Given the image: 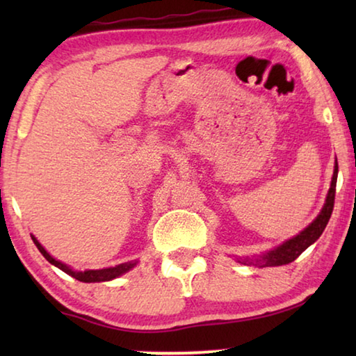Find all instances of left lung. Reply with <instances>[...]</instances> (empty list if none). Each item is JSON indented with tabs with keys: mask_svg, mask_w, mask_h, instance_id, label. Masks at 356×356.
Masks as SVG:
<instances>
[{
	"mask_svg": "<svg viewBox=\"0 0 356 356\" xmlns=\"http://www.w3.org/2000/svg\"><path fill=\"white\" fill-rule=\"evenodd\" d=\"M336 180H337V161H334V171L333 177H331L330 190L325 200L323 207L321 213L316 216V220L311 222L309 226H306L303 231L297 236L282 242L280 246L264 252L261 256H252V257H237V262L243 265H254V267H278V265H286L293 262L301 252L316 242V240L322 236L323 229L327 227L328 220L333 212L334 206V193H336Z\"/></svg>",
	"mask_w": 356,
	"mask_h": 356,
	"instance_id": "obj_1",
	"label": "left lung"
}]
</instances>
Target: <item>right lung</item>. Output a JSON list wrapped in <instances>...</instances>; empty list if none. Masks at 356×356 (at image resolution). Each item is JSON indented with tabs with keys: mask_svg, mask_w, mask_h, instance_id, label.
I'll use <instances>...</instances> for the list:
<instances>
[{
	"mask_svg": "<svg viewBox=\"0 0 356 356\" xmlns=\"http://www.w3.org/2000/svg\"><path fill=\"white\" fill-rule=\"evenodd\" d=\"M33 237V242L34 245L38 246L39 251L42 252V256H44L48 262L51 265H55L59 270H63L64 273L70 275L72 278H75L81 282H104V281H111L114 278H119V276H122L124 273L130 272L131 268L136 267L138 261H130V262H124V264H119V265H114V267H108V268H100V270H84V272H78V270H74L70 267V265L64 264L61 261H56L55 257H53L50 252H48L44 246L39 243V240Z\"/></svg>",
	"mask_w": 356,
	"mask_h": 356,
	"instance_id": "add662e5",
	"label": "right lung"
}]
</instances>
